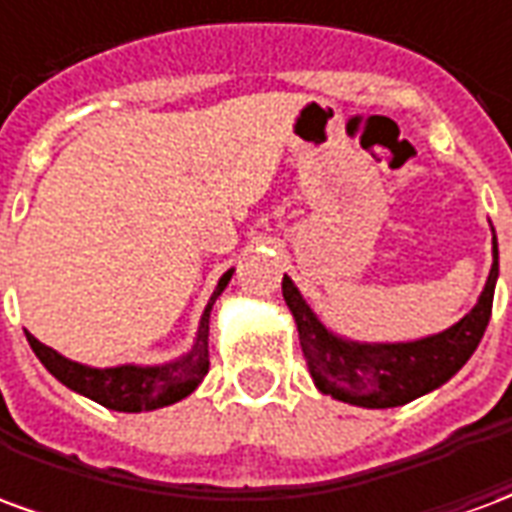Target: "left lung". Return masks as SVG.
<instances>
[{"label":"left lung","instance_id":"obj_1","mask_svg":"<svg viewBox=\"0 0 512 512\" xmlns=\"http://www.w3.org/2000/svg\"><path fill=\"white\" fill-rule=\"evenodd\" d=\"M494 233V227H491ZM491 271L472 310L450 329L408 343H359L326 329L301 290L285 274L282 296L299 329L301 354L318 392L351 406L395 408L428 395L461 370L483 340L491 321L494 288L499 279V246L491 238Z\"/></svg>","mask_w":512,"mask_h":512}]
</instances>
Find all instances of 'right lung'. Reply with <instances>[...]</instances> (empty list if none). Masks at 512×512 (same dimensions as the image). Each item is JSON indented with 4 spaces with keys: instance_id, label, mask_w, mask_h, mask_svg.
Instances as JSON below:
<instances>
[{
    "instance_id": "add662e5",
    "label": "right lung",
    "mask_w": 512,
    "mask_h": 512,
    "mask_svg": "<svg viewBox=\"0 0 512 512\" xmlns=\"http://www.w3.org/2000/svg\"><path fill=\"white\" fill-rule=\"evenodd\" d=\"M235 268L224 271L219 285L213 290L211 301L205 304L200 326L194 334V345L189 351L164 365H115V367H90L82 362H73L68 356L57 354L54 348L43 345L38 337L27 332V340L32 351L38 356L43 367L60 384H65L73 392L90 397L101 406L112 411H126V414H139V411H156V408L172 406L183 397H189L200 381L208 373V332H211V310L216 299L222 296L227 282L233 277Z\"/></svg>"
}]
</instances>
